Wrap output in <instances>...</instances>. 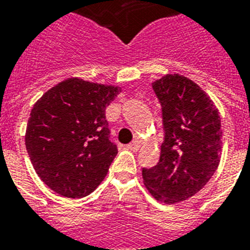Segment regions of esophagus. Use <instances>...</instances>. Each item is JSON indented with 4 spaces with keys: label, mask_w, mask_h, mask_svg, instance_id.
I'll return each instance as SVG.
<instances>
[{
    "label": "esophagus",
    "mask_w": 250,
    "mask_h": 250,
    "mask_svg": "<svg viewBox=\"0 0 250 250\" xmlns=\"http://www.w3.org/2000/svg\"><path fill=\"white\" fill-rule=\"evenodd\" d=\"M127 148H128L129 150L137 152V150H139V148H140V144H139V141H133V143H131V144L127 145Z\"/></svg>",
    "instance_id": "esophagus-1"
}]
</instances>
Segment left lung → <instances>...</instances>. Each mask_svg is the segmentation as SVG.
<instances>
[{
	"mask_svg": "<svg viewBox=\"0 0 250 250\" xmlns=\"http://www.w3.org/2000/svg\"><path fill=\"white\" fill-rule=\"evenodd\" d=\"M165 136L160 161L143 168L144 184L158 201H184L202 189L219 165L221 117L210 97L186 76L156 80Z\"/></svg>",
	"mask_w": 250,
	"mask_h": 250,
	"instance_id": "1",
	"label": "left lung"
}]
</instances>
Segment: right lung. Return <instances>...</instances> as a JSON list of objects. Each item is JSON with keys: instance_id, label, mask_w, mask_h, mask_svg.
Here are the masks:
<instances>
[{"instance_id": "1", "label": "right lung", "mask_w": 250, "mask_h": 250, "mask_svg": "<svg viewBox=\"0 0 250 250\" xmlns=\"http://www.w3.org/2000/svg\"><path fill=\"white\" fill-rule=\"evenodd\" d=\"M119 86L71 78L35 104L25 148L40 179L61 196L82 198L93 192L118 153L110 141L106 107Z\"/></svg>"}]
</instances>
